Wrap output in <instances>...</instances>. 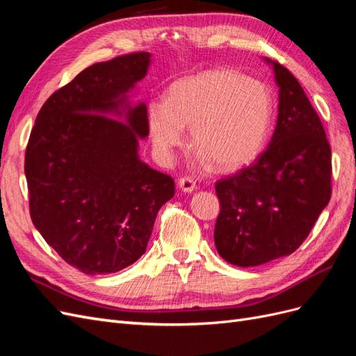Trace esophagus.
<instances>
[{"mask_svg": "<svg viewBox=\"0 0 356 356\" xmlns=\"http://www.w3.org/2000/svg\"><path fill=\"white\" fill-rule=\"evenodd\" d=\"M178 186H179V188H181L182 191H186V193H191V191L196 190V182L193 181L191 178H187V177L179 178Z\"/></svg>", "mask_w": 356, "mask_h": 356, "instance_id": "34e87169", "label": "esophagus"}]
</instances>
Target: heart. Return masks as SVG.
Here are the masks:
<instances>
[{
    "label": "heart",
    "instance_id": "obj_1",
    "mask_svg": "<svg viewBox=\"0 0 356 356\" xmlns=\"http://www.w3.org/2000/svg\"><path fill=\"white\" fill-rule=\"evenodd\" d=\"M273 99L261 81L239 71L213 68L175 81L168 99L148 104V127L159 156L172 157L184 144V126L200 160L233 172L261 154L270 134Z\"/></svg>",
    "mask_w": 356,
    "mask_h": 356
}]
</instances>
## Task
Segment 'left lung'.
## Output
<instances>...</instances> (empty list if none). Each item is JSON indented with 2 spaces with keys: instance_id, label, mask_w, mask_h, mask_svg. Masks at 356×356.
I'll use <instances>...</instances> for the list:
<instances>
[{
  "instance_id": "left-lung-1",
  "label": "left lung",
  "mask_w": 356,
  "mask_h": 356,
  "mask_svg": "<svg viewBox=\"0 0 356 356\" xmlns=\"http://www.w3.org/2000/svg\"><path fill=\"white\" fill-rule=\"evenodd\" d=\"M266 60L279 88L270 144L252 165L215 184V246L239 267L293 254L331 197V148L321 118L294 75Z\"/></svg>"
}]
</instances>
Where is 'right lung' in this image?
Segmentation results:
<instances>
[{
	"instance_id": "1",
	"label": "right lung",
	"mask_w": 356,
	"mask_h": 356,
	"mask_svg": "<svg viewBox=\"0 0 356 356\" xmlns=\"http://www.w3.org/2000/svg\"><path fill=\"white\" fill-rule=\"evenodd\" d=\"M148 51L93 63L41 106L25 153L29 213L44 241L86 275H108L145 252L159 209L175 182L138 156L147 105L127 92ZM124 115L127 122L110 118Z\"/></svg>"
}]
</instances>
